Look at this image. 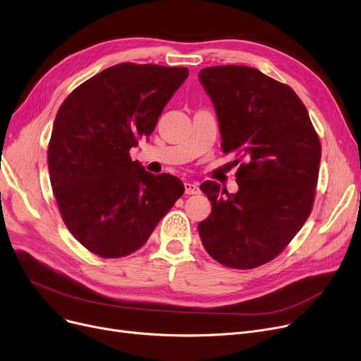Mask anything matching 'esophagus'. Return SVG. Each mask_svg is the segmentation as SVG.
<instances>
[{"label": "esophagus", "instance_id": "34e87169", "mask_svg": "<svg viewBox=\"0 0 361 361\" xmlns=\"http://www.w3.org/2000/svg\"><path fill=\"white\" fill-rule=\"evenodd\" d=\"M184 193L185 195H199L200 189L196 183H184Z\"/></svg>", "mask_w": 361, "mask_h": 361}]
</instances>
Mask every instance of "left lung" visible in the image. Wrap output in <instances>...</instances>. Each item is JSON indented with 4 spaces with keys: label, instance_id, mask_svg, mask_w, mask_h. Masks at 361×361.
I'll return each mask as SVG.
<instances>
[{
    "label": "left lung",
    "instance_id": "obj_1",
    "mask_svg": "<svg viewBox=\"0 0 361 361\" xmlns=\"http://www.w3.org/2000/svg\"><path fill=\"white\" fill-rule=\"evenodd\" d=\"M199 81L214 104L223 152L243 159L236 193L202 183L212 212L199 223V236L218 262L255 269L277 257L307 221L320 140L293 90L255 68H205Z\"/></svg>",
    "mask_w": 361,
    "mask_h": 361
}]
</instances>
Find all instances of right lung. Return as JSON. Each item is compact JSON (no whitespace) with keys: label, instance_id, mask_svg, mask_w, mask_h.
Returning <instances> with one entry per match:
<instances>
[{"label":"right lung","instance_id":"add662e5","mask_svg":"<svg viewBox=\"0 0 361 361\" xmlns=\"http://www.w3.org/2000/svg\"><path fill=\"white\" fill-rule=\"evenodd\" d=\"M187 75L185 68L116 65L59 109L49 145L53 193L69 231L99 257L135 252L184 193L177 177L131 161L130 149L149 138Z\"/></svg>","mask_w":361,"mask_h":361}]
</instances>
